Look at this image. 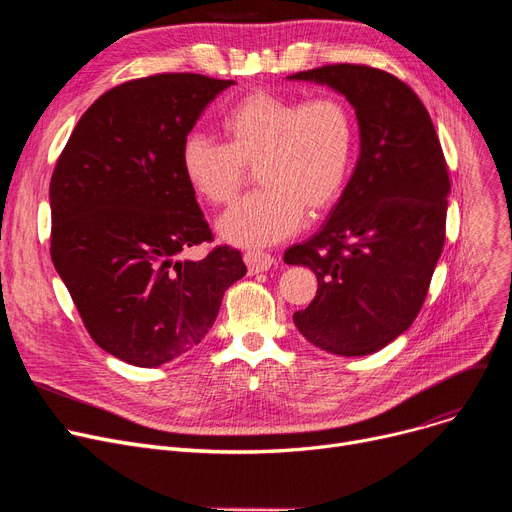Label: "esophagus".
<instances>
[{
	"mask_svg": "<svg viewBox=\"0 0 512 512\" xmlns=\"http://www.w3.org/2000/svg\"><path fill=\"white\" fill-rule=\"evenodd\" d=\"M245 263L249 267L251 274L267 272L274 265V257L270 253H261V251H247L245 253Z\"/></svg>",
	"mask_w": 512,
	"mask_h": 512,
	"instance_id": "1",
	"label": "esophagus"
}]
</instances>
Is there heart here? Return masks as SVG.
<instances>
[{"label": "heart", "mask_w": 512, "mask_h": 512, "mask_svg": "<svg viewBox=\"0 0 512 512\" xmlns=\"http://www.w3.org/2000/svg\"><path fill=\"white\" fill-rule=\"evenodd\" d=\"M218 130L224 143L188 134L180 172L201 201L220 207L238 197L247 168H255L261 191L218 222L230 245H276L303 226L307 211L321 215L340 199L355 151V124L342 99L253 91L228 107Z\"/></svg>", "instance_id": "1"}]
</instances>
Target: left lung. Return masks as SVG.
I'll return each mask as SVG.
<instances>
[{
	"label": "left lung",
	"instance_id": "8db88e82",
	"mask_svg": "<svg viewBox=\"0 0 512 512\" xmlns=\"http://www.w3.org/2000/svg\"><path fill=\"white\" fill-rule=\"evenodd\" d=\"M328 85L355 107L361 153L321 230L284 253L317 294L292 315L321 351L363 357L405 332L427 297L446 238L450 180L432 118L396 76L330 64L288 76Z\"/></svg>",
	"mask_w": 512,
	"mask_h": 512
}]
</instances>
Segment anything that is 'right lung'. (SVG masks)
<instances>
[{"mask_svg":"<svg viewBox=\"0 0 512 512\" xmlns=\"http://www.w3.org/2000/svg\"><path fill=\"white\" fill-rule=\"evenodd\" d=\"M232 80L153 74L103 93L78 120L49 182L51 261L91 338L137 367L186 355L247 274L240 251L215 247L180 172V147Z\"/></svg>","mask_w":512,"mask_h":512,"instance_id":"obj_1","label":"right lung"}]
</instances>
